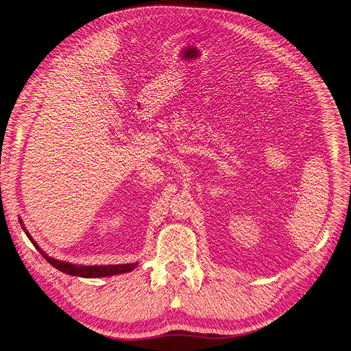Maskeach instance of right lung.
Instances as JSON below:
<instances>
[{
    "instance_id": "add662e5",
    "label": "right lung",
    "mask_w": 351,
    "mask_h": 351,
    "mask_svg": "<svg viewBox=\"0 0 351 351\" xmlns=\"http://www.w3.org/2000/svg\"><path fill=\"white\" fill-rule=\"evenodd\" d=\"M21 223H23L19 219ZM23 231L26 232V236L32 241V245L35 246V249L47 259V263L51 264L55 268H58L59 271L69 274V276H77V277H86V278H93V277H108V276H115V274H123V273H129L132 269H134L138 267V263L133 264H119V265H75L71 263H64V261H58L55 258H50L44 250L35 243L34 239L31 237V234L28 231L25 230V227L22 226Z\"/></svg>"
}]
</instances>
